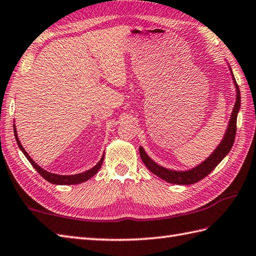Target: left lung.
Here are the masks:
<instances>
[{"label":"left lung","mask_w":256,"mask_h":256,"mask_svg":"<svg viewBox=\"0 0 256 256\" xmlns=\"http://www.w3.org/2000/svg\"><path fill=\"white\" fill-rule=\"evenodd\" d=\"M231 70V68H230ZM232 72V70H231ZM233 81H234L236 89V100L234 108H233V111L230 118L229 125H228V128L226 131V134L224 136V140H221L218 148L214 150V153H212L208 158L204 162H201L200 165L197 167L192 168V170H187V172H176V170H167L165 167H162L157 165L154 160H152L148 154L145 153L143 148H140V158H142L144 165L148 168V170L154 174V175L158 176L160 178L164 179L167 182L170 184H192L198 182L201 179L208 176L209 174L214 170V168L218 166L219 162L224 158L228 155V153L231 150V148L233 143H234L236 134V118L238 110H240L241 106V94H240V89H238V86L234 76L232 74Z\"/></svg>","instance_id":"1"}]
</instances>
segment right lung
I'll use <instances>...</instances> for the list:
<instances>
[{"label": "right lung", "mask_w": 256, "mask_h": 256, "mask_svg": "<svg viewBox=\"0 0 256 256\" xmlns=\"http://www.w3.org/2000/svg\"><path fill=\"white\" fill-rule=\"evenodd\" d=\"M14 125V135H15V140H16V142H18V148H20V150L23 152V154L26 156V158L30 160V164L32 165V167L35 168V170L38 172V174H40V175L44 178V179H46L47 182H52V184H81V182H86V180H88V179H90L91 177H94L96 174L98 172V170H100L101 168V166H102V162H103V160H104V155L102 156V158L99 160V162H98V164L94 166V167H92L91 170H86V172H81V174H77V175H57V174H52V172H48L47 170H42V167H40L38 166L36 162L32 160V158H30V156L26 153V150H24V148L23 146H22V144H20V140H18V133H16V128H15V124H13Z\"/></svg>", "instance_id": "add662e5"}]
</instances>
